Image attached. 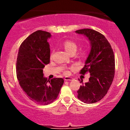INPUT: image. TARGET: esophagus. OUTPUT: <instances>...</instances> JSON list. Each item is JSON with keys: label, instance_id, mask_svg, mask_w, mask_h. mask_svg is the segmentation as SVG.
Returning <instances> with one entry per match:
<instances>
[{"label": "esophagus", "instance_id": "1", "mask_svg": "<svg viewBox=\"0 0 130 130\" xmlns=\"http://www.w3.org/2000/svg\"><path fill=\"white\" fill-rule=\"evenodd\" d=\"M64 80H73V78L71 77H68V76H66L64 77Z\"/></svg>", "mask_w": 130, "mask_h": 130}]
</instances>
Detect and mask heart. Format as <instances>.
<instances>
[{"mask_svg": "<svg viewBox=\"0 0 130 130\" xmlns=\"http://www.w3.org/2000/svg\"><path fill=\"white\" fill-rule=\"evenodd\" d=\"M64 50L68 54H71L72 52H76L77 49V46L76 43H75L73 41L67 40L65 41L63 44ZM66 73H68V71H65Z\"/></svg>", "mask_w": 130, "mask_h": 130, "instance_id": "b5f03b06", "label": "heart"}]
</instances>
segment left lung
I'll use <instances>...</instances> for the list:
<instances>
[{"label":"left lung","instance_id":"8db88e82","mask_svg":"<svg viewBox=\"0 0 130 130\" xmlns=\"http://www.w3.org/2000/svg\"><path fill=\"white\" fill-rule=\"evenodd\" d=\"M90 41V51L80 73H90L88 83H83L77 90V98L87 104L101 100L107 93L114 76L115 59L111 44L103 35L93 29L77 30Z\"/></svg>","mask_w":130,"mask_h":130}]
</instances>
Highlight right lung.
<instances>
[{"label": "right lung", "instance_id": "right-lung-1", "mask_svg": "<svg viewBox=\"0 0 130 130\" xmlns=\"http://www.w3.org/2000/svg\"><path fill=\"white\" fill-rule=\"evenodd\" d=\"M51 37L50 32L37 30L21 44L16 61V74L19 85L29 98L37 104L46 105L57 97L63 84L62 78L47 80L43 68L50 62Z\"/></svg>", "mask_w": 130, "mask_h": 130}]
</instances>
